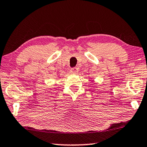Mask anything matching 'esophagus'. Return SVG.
Returning <instances> with one entry per match:
<instances>
[{"instance_id": "1", "label": "esophagus", "mask_w": 147, "mask_h": 147, "mask_svg": "<svg viewBox=\"0 0 147 147\" xmlns=\"http://www.w3.org/2000/svg\"><path fill=\"white\" fill-rule=\"evenodd\" d=\"M70 72L73 74H76L78 72V68H72L70 69Z\"/></svg>"}]
</instances>
